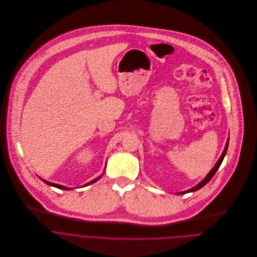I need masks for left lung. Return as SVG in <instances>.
<instances>
[{"label":"left lung","instance_id":"1","mask_svg":"<svg viewBox=\"0 0 257 257\" xmlns=\"http://www.w3.org/2000/svg\"><path fill=\"white\" fill-rule=\"evenodd\" d=\"M228 144H229V140H227V143H226V146H225V149L223 150V153H222V155H221V157L219 158V160L217 161V163L215 164V166L212 168V170L211 172L208 174V176L200 183V184H198L196 187H194V188H192V189H190V190H188V191H185V192H182V193H179V194H187V193H191V192H195V191H198L199 189H201L202 187H204L207 183H209L210 182V180L214 177V175L216 174V172L218 170V168L220 167V165H221V163H222V161H223V159H224V157H225V154H226V152H227V149H228Z\"/></svg>","mask_w":257,"mask_h":257}]
</instances>
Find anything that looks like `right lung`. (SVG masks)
<instances>
[{"instance_id":"obj_1","label":"right lung","mask_w":257,"mask_h":257,"mask_svg":"<svg viewBox=\"0 0 257 257\" xmlns=\"http://www.w3.org/2000/svg\"><path fill=\"white\" fill-rule=\"evenodd\" d=\"M102 178V176H100L99 178H97V179H95V180H93V181H91L90 183H88V184H85V185H83V187H87V186H89V185H91V184H94V183H96L97 181H99L100 179ZM45 184H47L48 186H52V187H54V188H57V189H60V190H65V191H68V190H70V188H66V187H63V186H60V185H56V184H53V183H49V182H47V181H44V180H42Z\"/></svg>"}]
</instances>
